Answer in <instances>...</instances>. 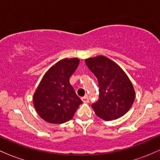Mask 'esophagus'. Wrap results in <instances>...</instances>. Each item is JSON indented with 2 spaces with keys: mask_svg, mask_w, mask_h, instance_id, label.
Segmentation results:
<instances>
[{
  "mask_svg": "<svg viewBox=\"0 0 160 160\" xmlns=\"http://www.w3.org/2000/svg\"><path fill=\"white\" fill-rule=\"evenodd\" d=\"M81 99H82V102H83V103H89V97L87 96V95L82 97Z\"/></svg>",
  "mask_w": 160,
  "mask_h": 160,
  "instance_id": "34e87169",
  "label": "esophagus"
}]
</instances>
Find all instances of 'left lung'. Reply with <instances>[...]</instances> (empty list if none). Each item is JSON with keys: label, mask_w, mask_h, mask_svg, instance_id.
Wrapping results in <instances>:
<instances>
[{"label": "left lung", "mask_w": 160, "mask_h": 160, "mask_svg": "<svg viewBox=\"0 0 160 160\" xmlns=\"http://www.w3.org/2000/svg\"><path fill=\"white\" fill-rule=\"evenodd\" d=\"M85 62L98 79V99L92 104L95 114L109 121L127 113L135 94L132 84L120 66L102 56L89 58Z\"/></svg>", "instance_id": "obj_1"}]
</instances>
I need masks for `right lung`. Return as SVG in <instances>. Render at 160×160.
<instances>
[{
	"label": "right lung",
	"mask_w": 160,
	"mask_h": 160,
	"mask_svg": "<svg viewBox=\"0 0 160 160\" xmlns=\"http://www.w3.org/2000/svg\"><path fill=\"white\" fill-rule=\"evenodd\" d=\"M76 58L57 62L46 73L34 95V105L43 120L64 123L72 119L82 103L70 84L69 79L79 65Z\"/></svg>",
	"instance_id": "right-lung-1"
}]
</instances>
